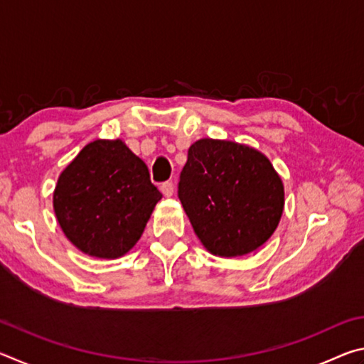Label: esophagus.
I'll use <instances>...</instances> for the list:
<instances>
[{
    "label": "esophagus",
    "mask_w": 364,
    "mask_h": 364,
    "mask_svg": "<svg viewBox=\"0 0 364 364\" xmlns=\"http://www.w3.org/2000/svg\"><path fill=\"white\" fill-rule=\"evenodd\" d=\"M160 191H162V194H164L165 197H170V196H173L175 184L171 183V181H165V183H162V186H160Z\"/></svg>",
    "instance_id": "34e87169"
}]
</instances>
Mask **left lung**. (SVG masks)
Segmentation results:
<instances>
[{
    "label": "left lung",
    "mask_w": 364,
    "mask_h": 364,
    "mask_svg": "<svg viewBox=\"0 0 364 364\" xmlns=\"http://www.w3.org/2000/svg\"><path fill=\"white\" fill-rule=\"evenodd\" d=\"M178 197L202 245L223 258L262 247L284 210V184L269 159L226 139L191 144Z\"/></svg>",
    "instance_id": "8db88e82"
}]
</instances>
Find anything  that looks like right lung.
Listing matches in <instances>:
<instances>
[{
	"label": "right lung",
	"instance_id": "1",
	"mask_svg": "<svg viewBox=\"0 0 364 364\" xmlns=\"http://www.w3.org/2000/svg\"><path fill=\"white\" fill-rule=\"evenodd\" d=\"M162 194L122 139L86 144L58 178L53 207L65 237L96 258L123 257L139 241Z\"/></svg>",
	"mask_w": 364,
	"mask_h": 364
}]
</instances>
